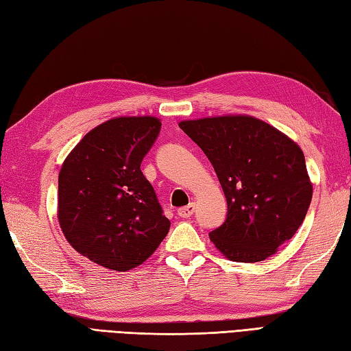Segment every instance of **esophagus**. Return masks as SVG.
<instances>
[{"mask_svg":"<svg viewBox=\"0 0 351 351\" xmlns=\"http://www.w3.org/2000/svg\"><path fill=\"white\" fill-rule=\"evenodd\" d=\"M193 213H195V204H190V205L184 206V208H180V210H178V215H180L181 219L191 217Z\"/></svg>","mask_w":351,"mask_h":351,"instance_id":"1","label":"esophagus"}]
</instances>
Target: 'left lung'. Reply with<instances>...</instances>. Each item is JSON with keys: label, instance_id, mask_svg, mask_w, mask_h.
<instances>
[{"label": "left lung", "instance_id": "obj_1", "mask_svg": "<svg viewBox=\"0 0 351 351\" xmlns=\"http://www.w3.org/2000/svg\"><path fill=\"white\" fill-rule=\"evenodd\" d=\"M180 128L202 149L219 176L228 217L210 234L235 263H259L300 228L312 182L300 146L256 117L235 114L182 121Z\"/></svg>", "mask_w": 351, "mask_h": 351}]
</instances>
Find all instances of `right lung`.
Returning <instances> with one entry per match:
<instances>
[{"label":"right lung","instance_id":"right-lung-1","mask_svg":"<svg viewBox=\"0 0 351 351\" xmlns=\"http://www.w3.org/2000/svg\"><path fill=\"white\" fill-rule=\"evenodd\" d=\"M160 130L152 116L114 117L88 131L66 156L58 223L72 247L95 264L131 270L169 232L170 221L140 170Z\"/></svg>","mask_w":351,"mask_h":351}]
</instances>
